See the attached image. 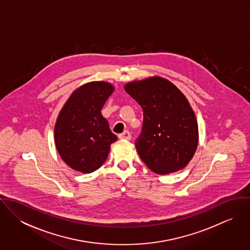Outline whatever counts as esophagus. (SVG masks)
<instances>
[{
  "instance_id": "1",
  "label": "esophagus",
  "mask_w": 250,
  "mask_h": 250,
  "mask_svg": "<svg viewBox=\"0 0 250 250\" xmlns=\"http://www.w3.org/2000/svg\"><path fill=\"white\" fill-rule=\"evenodd\" d=\"M118 137H119L120 140H126V141H130L131 140V134H130L129 131H124Z\"/></svg>"
}]
</instances>
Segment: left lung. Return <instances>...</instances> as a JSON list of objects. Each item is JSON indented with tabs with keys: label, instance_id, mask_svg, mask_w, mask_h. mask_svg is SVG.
<instances>
[{
	"label": "left lung",
	"instance_id": "obj_1",
	"mask_svg": "<svg viewBox=\"0 0 250 250\" xmlns=\"http://www.w3.org/2000/svg\"><path fill=\"white\" fill-rule=\"evenodd\" d=\"M124 89L143 108V130L135 144L143 163L160 175L186 167L197 149L198 124L183 92L159 76L130 82Z\"/></svg>",
	"mask_w": 250,
	"mask_h": 250
}]
</instances>
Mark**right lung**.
Here are the masks:
<instances>
[{
  "label": "right lung",
  "instance_id": "obj_1",
  "mask_svg": "<svg viewBox=\"0 0 250 250\" xmlns=\"http://www.w3.org/2000/svg\"><path fill=\"white\" fill-rule=\"evenodd\" d=\"M113 90L107 82L86 83L72 92L59 113L55 144L62 161L76 171L98 169L107 160L110 144L117 140L101 113Z\"/></svg>",
  "mask_w": 250,
  "mask_h": 250
}]
</instances>
